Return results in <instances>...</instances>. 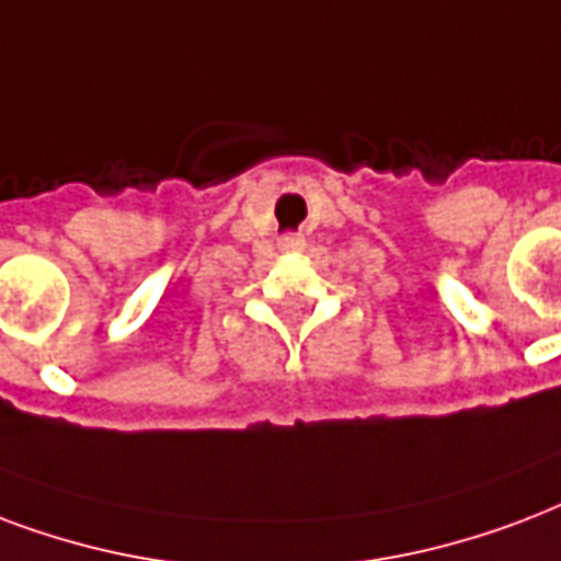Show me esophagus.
<instances>
[{"label":"esophagus","instance_id":"obj_1","mask_svg":"<svg viewBox=\"0 0 561 561\" xmlns=\"http://www.w3.org/2000/svg\"><path fill=\"white\" fill-rule=\"evenodd\" d=\"M302 247H306V241H302L299 234H285V238L279 241L282 252H297V250H302Z\"/></svg>","mask_w":561,"mask_h":561}]
</instances>
